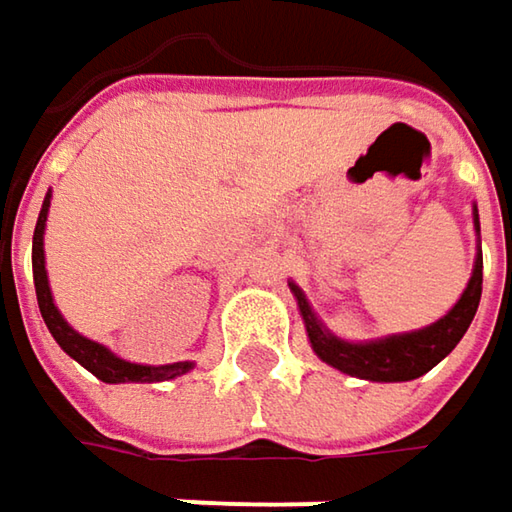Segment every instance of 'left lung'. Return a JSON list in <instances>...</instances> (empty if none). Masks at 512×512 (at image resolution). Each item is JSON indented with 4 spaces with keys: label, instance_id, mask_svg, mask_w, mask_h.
I'll return each instance as SVG.
<instances>
[{
    "label": "left lung",
    "instance_id": "1",
    "mask_svg": "<svg viewBox=\"0 0 512 512\" xmlns=\"http://www.w3.org/2000/svg\"><path fill=\"white\" fill-rule=\"evenodd\" d=\"M475 225H478V210H475ZM481 287H484V257L478 255L469 287L463 290L460 302L454 304L440 322H434L422 331H413V334H395V337L375 340V343L337 340L316 322L310 304L296 284H293V293L299 299L310 346L328 366L354 375V378H366V381H413V378L431 372L442 357L463 340V334L469 331V325L475 319L478 302H481Z\"/></svg>",
    "mask_w": 512,
    "mask_h": 512
}]
</instances>
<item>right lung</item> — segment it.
Listing matches in <instances>:
<instances>
[{
	"mask_svg": "<svg viewBox=\"0 0 512 512\" xmlns=\"http://www.w3.org/2000/svg\"><path fill=\"white\" fill-rule=\"evenodd\" d=\"M46 213H49V193L43 199V208L37 216V228H34V243H31V266H34V290H37V304L43 313V322L49 328V334L55 337V343L70 354L72 360H78L87 372H93L99 381L105 384H155V381H169L178 378L184 372L193 369V363H166V366H140V363H128L119 360L117 354L81 337L78 331H72L64 322V316L58 313V307L52 302L49 293V278H46V260H43V231H46Z\"/></svg>",
	"mask_w": 512,
	"mask_h": 512,
	"instance_id": "right-lung-1",
	"label": "right lung"
}]
</instances>
